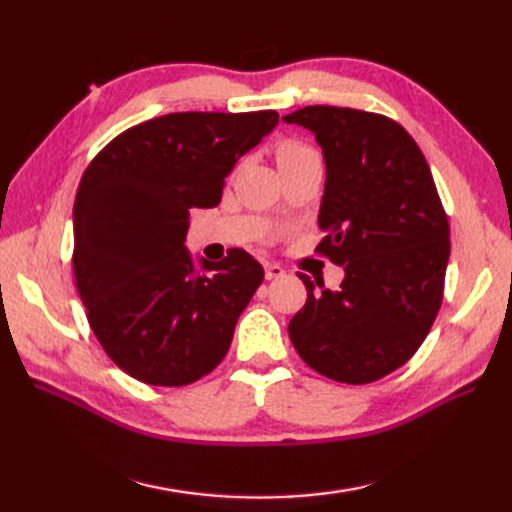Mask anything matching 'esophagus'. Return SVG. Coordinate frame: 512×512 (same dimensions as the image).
<instances>
[{"mask_svg":"<svg viewBox=\"0 0 512 512\" xmlns=\"http://www.w3.org/2000/svg\"><path fill=\"white\" fill-rule=\"evenodd\" d=\"M286 275V270L279 264H266V279H281Z\"/></svg>","mask_w":512,"mask_h":512,"instance_id":"obj_1","label":"esophagus"}]
</instances>
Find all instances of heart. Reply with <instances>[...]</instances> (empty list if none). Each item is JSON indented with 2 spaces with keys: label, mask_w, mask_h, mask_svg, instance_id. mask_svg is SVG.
Instances as JSON below:
<instances>
[{
  "label": "heart",
  "mask_w": 512,
  "mask_h": 512,
  "mask_svg": "<svg viewBox=\"0 0 512 512\" xmlns=\"http://www.w3.org/2000/svg\"><path fill=\"white\" fill-rule=\"evenodd\" d=\"M310 149H306V147H301V145H297V143H286L284 147L279 149V154H277V158H290V156H301V154H308Z\"/></svg>",
  "instance_id": "heart-1"
}]
</instances>
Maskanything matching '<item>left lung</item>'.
Wrapping results in <instances>:
<instances>
[{
    "instance_id": "left-lung-1",
    "label": "left lung",
    "mask_w": 512,
    "mask_h": 512,
    "mask_svg": "<svg viewBox=\"0 0 512 512\" xmlns=\"http://www.w3.org/2000/svg\"><path fill=\"white\" fill-rule=\"evenodd\" d=\"M284 123L310 129L323 151L317 250L345 270L339 290L299 275L308 301L290 341L319 374L372 383L405 365L436 321L449 220L420 147L391 118L308 105Z\"/></svg>"
}]
</instances>
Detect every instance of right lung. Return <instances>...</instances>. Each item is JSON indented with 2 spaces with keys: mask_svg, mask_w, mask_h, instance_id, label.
Wrapping results in <instances>:
<instances>
[{
  "mask_svg": "<svg viewBox=\"0 0 512 512\" xmlns=\"http://www.w3.org/2000/svg\"><path fill=\"white\" fill-rule=\"evenodd\" d=\"M279 123L273 110L176 112L114 138L74 200V279L96 339L140 383L180 387L220 365L264 279L246 250L222 262L184 246L189 209L222 200L224 178Z\"/></svg>",
  "mask_w": 512,
  "mask_h": 512,
  "instance_id": "add662e5",
  "label": "right lung"
}]
</instances>
